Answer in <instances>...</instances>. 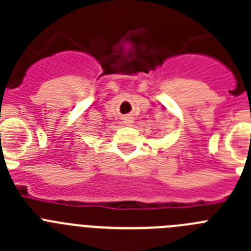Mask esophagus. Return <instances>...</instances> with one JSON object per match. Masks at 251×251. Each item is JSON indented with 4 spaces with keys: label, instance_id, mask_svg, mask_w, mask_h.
<instances>
[{
    "label": "esophagus",
    "instance_id": "1",
    "mask_svg": "<svg viewBox=\"0 0 251 251\" xmlns=\"http://www.w3.org/2000/svg\"><path fill=\"white\" fill-rule=\"evenodd\" d=\"M123 122L126 126H130V124L133 123V119L130 118V117H126V118H123Z\"/></svg>",
    "mask_w": 251,
    "mask_h": 251
}]
</instances>
